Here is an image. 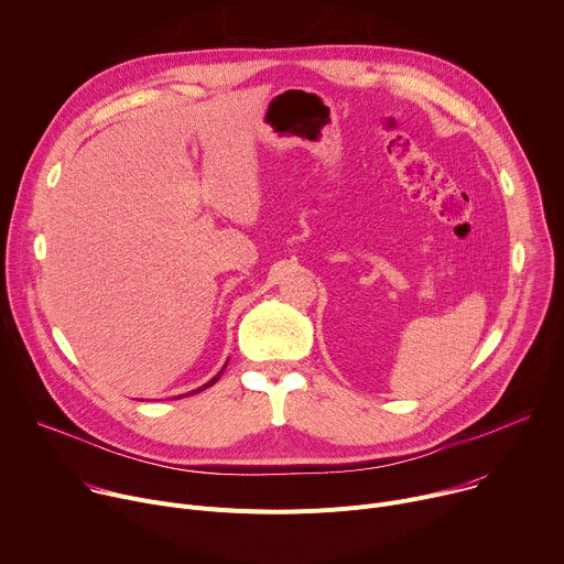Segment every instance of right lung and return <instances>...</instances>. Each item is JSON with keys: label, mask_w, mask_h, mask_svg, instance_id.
Returning <instances> with one entry per match:
<instances>
[{"label": "right lung", "mask_w": 564, "mask_h": 564, "mask_svg": "<svg viewBox=\"0 0 564 564\" xmlns=\"http://www.w3.org/2000/svg\"><path fill=\"white\" fill-rule=\"evenodd\" d=\"M226 365H228V362H226ZM226 365H224V367H221V369H219V371H217V373H215V377H213V379H210V381H208V383H206V386H202V388H197V390H193V392H187V394H178V397H174V399H181V397H191V394H197V392H204V390H206V388H210V386H215V383H217V381H219V377H221V373H224V369H226Z\"/></svg>", "instance_id": "1"}]
</instances>
